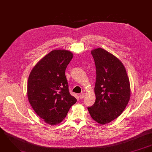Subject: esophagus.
<instances>
[{"label":"esophagus","mask_w":152,"mask_h":152,"mask_svg":"<svg viewBox=\"0 0 152 152\" xmlns=\"http://www.w3.org/2000/svg\"><path fill=\"white\" fill-rule=\"evenodd\" d=\"M79 97H80V99H84V93H82V94H79Z\"/></svg>","instance_id":"esophagus-1"}]
</instances>
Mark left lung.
Instances as JSON below:
<instances>
[{
    "label": "left lung",
    "instance_id": "1",
    "mask_svg": "<svg viewBox=\"0 0 152 152\" xmlns=\"http://www.w3.org/2000/svg\"><path fill=\"white\" fill-rule=\"evenodd\" d=\"M91 53L96 69V99L87 109L91 118L104 125L118 118L126 108L131 96L129 80L124 65L114 55L101 48Z\"/></svg>",
    "mask_w": 152,
    "mask_h": 152
}]
</instances>
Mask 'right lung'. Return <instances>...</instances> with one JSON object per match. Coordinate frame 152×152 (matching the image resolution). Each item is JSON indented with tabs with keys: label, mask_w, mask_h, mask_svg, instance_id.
<instances>
[{
	"label": "right lung",
	"mask_w": 152,
	"mask_h": 152,
	"mask_svg": "<svg viewBox=\"0 0 152 152\" xmlns=\"http://www.w3.org/2000/svg\"><path fill=\"white\" fill-rule=\"evenodd\" d=\"M67 50H53L30 72L27 97L35 113L51 125L61 123L77 100L69 91L65 70L73 58Z\"/></svg>",
	"instance_id": "obj_1"
}]
</instances>
